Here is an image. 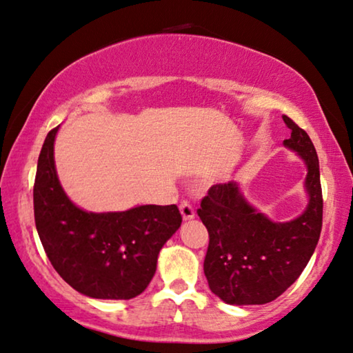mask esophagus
Here are the masks:
<instances>
[{
    "label": "esophagus",
    "mask_w": 353,
    "mask_h": 353,
    "mask_svg": "<svg viewBox=\"0 0 353 353\" xmlns=\"http://www.w3.org/2000/svg\"><path fill=\"white\" fill-rule=\"evenodd\" d=\"M180 212L183 216V221L188 222V221H192V219H195V210L192 208V205L189 203V201H183V203L180 205Z\"/></svg>",
    "instance_id": "obj_1"
}]
</instances>
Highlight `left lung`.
<instances>
[{"mask_svg":"<svg viewBox=\"0 0 353 353\" xmlns=\"http://www.w3.org/2000/svg\"><path fill=\"white\" fill-rule=\"evenodd\" d=\"M283 145L307 167L308 205L288 222H274L248 203L236 181L214 184L197 211L210 233L203 270L210 290L228 305H264L281 296L313 256L322 228L319 159L310 136L288 115Z\"/></svg>","mask_w":353,"mask_h":353,"instance_id":"8db88e82","label":"left lung"}]
</instances>
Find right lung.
<instances>
[{
    "instance_id": "obj_1",
    "label": "right lung",
    "mask_w": 353,
    "mask_h": 353,
    "mask_svg": "<svg viewBox=\"0 0 353 353\" xmlns=\"http://www.w3.org/2000/svg\"><path fill=\"white\" fill-rule=\"evenodd\" d=\"M51 130L40 150L34 219L45 253L73 290L92 299L130 300L145 291L161 248L181 227L176 205L92 212L68 199L54 164Z\"/></svg>"
}]
</instances>
